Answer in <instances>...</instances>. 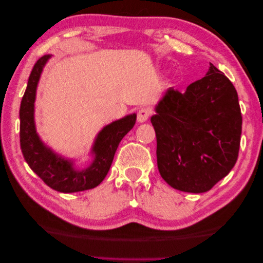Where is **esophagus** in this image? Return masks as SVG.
<instances>
[{"instance_id": "obj_1", "label": "esophagus", "mask_w": 263, "mask_h": 263, "mask_svg": "<svg viewBox=\"0 0 263 263\" xmlns=\"http://www.w3.org/2000/svg\"><path fill=\"white\" fill-rule=\"evenodd\" d=\"M151 116V110L148 108L142 107L138 110V114H137V121L139 123H144L146 121H148V118Z\"/></svg>"}]
</instances>
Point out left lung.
<instances>
[{
    "label": "left lung",
    "instance_id": "1",
    "mask_svg": "<svg viewBox=\"0 0 263 263\" xmlns=\"http://www.w3.org/2000/svg\"><path fill=\"white\" fill-rule=\"evenodd\" d=\"M151 117L157 137V164L173 189L210 191L234 168L240 147L242 116L238 94L213 63L184 93L165 92Z\"/></svg>",
    "mask_w": 263,
    "mask_h": 263
}]
</instances>
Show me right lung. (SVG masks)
<instances>
[{"label": "right lung", "mask_w": 263, "mask_h": 263, "mask_svg": "<svg viewBox=\"0 0 263 263\" xmlns=\"http://www.w3.org/2000/svg\"><path fill=\"white\" fill-rule=\"evenodd\" d=\"M49 58V54H45L35 63L21 102L20 142L22 154L29 168L47 185L58 192L73 193L90 190L98 186L106 177L119 142L136 122V114L126 116L104 127L95 140L93 163L85 170H76L70 161L54 155L49 148L44 146L35 129L36 87L45 63Z\"/></svg>", "instance_id": "1"}]
</instances>
